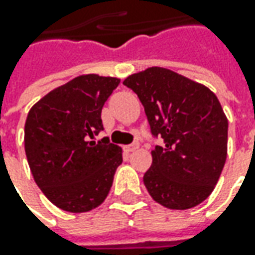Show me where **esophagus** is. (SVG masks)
Wrapping results in <instances>:
<instances>
[{
    "instance_id": "34e87169",
    "label": "esophagus",
    "mask_w": 255,
    "mask_h": 255,
    "mask_svg": "<svg viewBox=\"0 0 255 255\" xmlns=\"http://www.w3.org/2000/svg\"><path fill=\"white\" fill-rule=\"evenodd\" d=\"M137 147H139V143H132V144H128V146H125V152L132 153V152H134Z\"/></svg>"
}]
</instances>
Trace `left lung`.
I'll use <instances>...</instances> for the list:
<instances>
[{
    "mask_svg": "<svg viewBox=\"0 0 255 255\" xmlns=\"http://www.w3.org/2000/svg\"><path fill=\"white\" fill-rule=\"evenodd\" d=\"M123 85L140 99L153 137V162L143 183L167 209H191L211 194L227 157L229 122L217 96L204 85L166 68H147Z\"/></svg>",
    "mask_w": 255,
    "mask_h": 255,
    "instance_id": "obj_1",
    "label": "left lung"
}]
</instances>
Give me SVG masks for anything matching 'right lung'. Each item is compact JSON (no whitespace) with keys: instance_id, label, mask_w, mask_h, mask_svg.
Listing matches in <instances>:
<instances>
[{"instance_id":"right-lung-1","label":"right lung","mask_w":255,"mask_h":255,"mask_svg":"<svg viewBox=\"0 0 255 255\" xmlns=\"http://www.w3.org/2000/svg\"><path fill=\"white\" fill-rule=\"evenodd\" d=\"M121 79L82 75L35 103L25 122V154L48 200L69 213L102 204L122 163V149L103 130L101 113Z\"/></svg>"}]
</instances>
